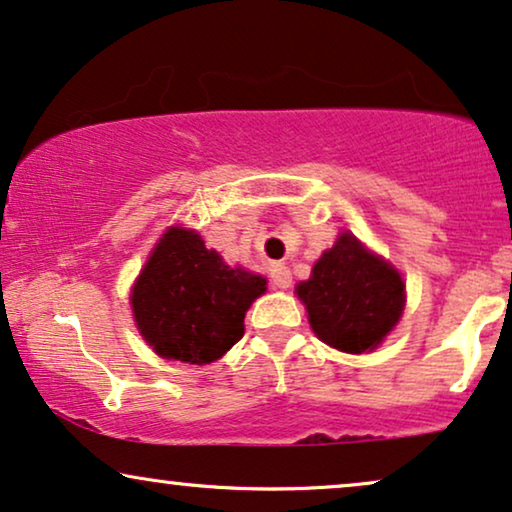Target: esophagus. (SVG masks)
Listing matches in <instances>:
<instances>
[{"label":"esophagus","instance_id":"obj_1","mask_svg":"<svg viewBox=\"0 0 512 512\" xmlns=\"http://www.w3.org/2000/svg\"><path fill=\"white\" fill-rule=\"evenodd\" d=\"M270 277H272V284H275L277 289H289L291 287V270L287 268V265L272 263L270 265Z\"/></svg>","mask_w":512,"mask_h":512}]
</instances>
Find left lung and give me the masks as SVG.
Here are the masks:
<instances>
[{
    "instance_id": "8db88e82",
    "label": "left lung",
    "mask_w": 512,
    "mask_h": 512,
    "mask_svg": "<svg viewBox=\"0 0 512 512\" xmlns=\"http://www.w3.org/2000/svg\"><path fill=\"white\" fill-rule=\"evenodd\" d=\"M320 341L343 353H367L386 338L404 308V282L393 265L343 232L296 287Z\"/></svg>"
}]
</instances>
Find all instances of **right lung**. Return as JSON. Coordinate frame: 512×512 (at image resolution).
Wrapping results in <instances>:
<instances>
[{
  "label": "right lung",
  "mask_w": 512,
  "mask_h": 512,
  "mask_svg": "<svg viewBox=\"0 0 512 512\" xmlns=\"http://www.w3.org/2000/svg\"><path fill=\"white\" fill-rule=\"evenodd\" d=\"M263 291L261 275L225 265L197 232L171 228L145 263L131 305L157 355L209 364L244 336V315Z\"/></svg>",
  "instance_id": "right-lung-1"
}]
</instances>
